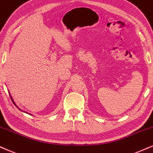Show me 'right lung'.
<instances>
[{
	"instance_id": "1",
	"label": "right lung",
	"mask_w": 153,
	"mask_h": 153,
	"mask_svg": "<svg viewBox=\"0 0 153 153\" xmlns=\"http://www.w3.org/2000/svg\"><path fill=\"white\" fill-rule=\"evenodd\" d=\"M10 98H11V100H12V102H13V104H15V106H16V107H17V108H18V107H17V106L16 105V104H15V102H14V101H13V100L12 97H11V95H10ZM18 109H19V108H18ZM20 109V111H22V110H21L20 109ZM23 112H25V111H23ZM25 113H27V112H25Z\"/></svg>"
}]
</instances>
